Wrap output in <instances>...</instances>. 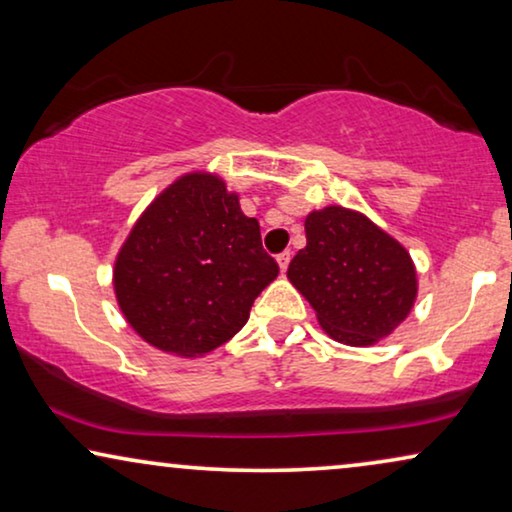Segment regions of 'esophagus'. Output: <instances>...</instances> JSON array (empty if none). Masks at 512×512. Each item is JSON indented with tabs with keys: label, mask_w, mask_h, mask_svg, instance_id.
<instances>
[{
	"label": "esophagus",
	"mask_w": 512,
	"mask_h": 512,
	"mask_svg": "<svg viewBox=\"0 0 512 512\" xmlns=\"http://www.w3.org/2000/svg\"><path fill=\"white\" fill-rule=\"evenodd\" d=\"M277 263H279V270L286 272V268H289L291 263V251H282V254L277 256Z\"/></svg>",
	"instance_id": "34e87169"
}]
</instances>
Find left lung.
I'll return each instance as SVG.
<instances>
[{"label": "left lung", "instance_id": "left-lung-1", "mask_svg": "<svg viewBox=\"0 0 512 512\" xmlns=\"http://www.w3.org/2000/svg\"><path fill=\"white\" fill-rule=\"evenodd\" d=\"M305 235L307 247L286 275L331 338L352 347L373 345L408 317L417 275L394 237L345 207L312 212Z\"/></svg>", "mask_w": 512, "mask_h": 512}]
</instances>
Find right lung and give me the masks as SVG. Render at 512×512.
Segmentation results:
<instances>
[{"label": "right lung", "mask_w": 512, "mask_h": 512, "mask_svg": "<svg viewBox=\"0 0 512 512\" xmlns=\"http://www.w3.org/2000/svg\"><path fill=\"white\" fill-rule=\"evenodd\" d=\"M279 265L261 226L212 174H186L153 200L116 258L128 324L153 347L198 356L228 342Z\"/></svg>", "instance_id": "add662e5"}]
</instances>
